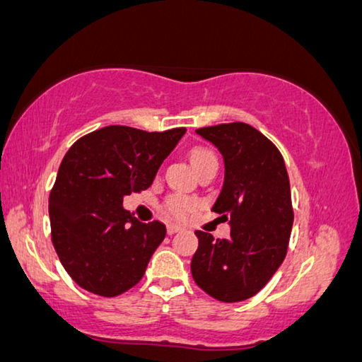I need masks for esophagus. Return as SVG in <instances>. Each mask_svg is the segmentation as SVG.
<instances>
[{
	"instance_id": "esophagus-1",
	"label": "esophagus",
	"mask_w": 362,
	"mask_h": 362,
	"mask_svg": "<svg viewBox=\"0 0 362 362\" xmlns=\"http://www.w3.org/2000/svg\"><path fill=\"white\" fill-rule=\"evenodd\" d=\"M180 230H182V228H180V226H177V224L167 226V234H175V233H180Z\"/></svg>"
}]
</instances>
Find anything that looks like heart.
Wrapping results in <instances>:
<instances>
[{
	"label": "heart",
	"mask_w": 362,
	"mask_h": 362,
	"mask_svg": "<svg viewBox=\"0 0 362 362\" xmlns=\"http://www.w3.org/2000/svg\"><path fill=\"white\" fill-rule=\"evenodd\" d=\"M188 158H190L192 167L195 169L197 174L204 169H208V167H218V156L214 154V151H211L206 146L192 148L190 153H188ZM197 206H198V202L195 198H190L185 195H170L165 198L163 209L167 214L172 216V218L182 219L195 211Z\"/></svg>",
	"instance_id": "1"
}]
</instances>
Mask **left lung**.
Masks as SVG:
<instances>
[{
  "instance_id": "1",
  "label": "left lung",
  "mask_w": 362,
  "mask_h": 362,
  "mask_svg": "<svg viewBox=\"0 0 362 362\" xmlns=\"http://www.w3.org/2000/svg\"><path fill=\"white\" fill-rule=\"evenodd\" d=\"M224 159V183L211 211L229 221L230 237L214 239L197 230L192 276L221 302L255 296L281 265L293 229L289 177L269 139L247 123L198 128Z\"/></svg>"
}]
</instances>
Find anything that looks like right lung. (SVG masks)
Listing matches in <instances>:
<instances>
[{
	"label": "right lung",
	"mask_w": 362,
	"mask_h": 362,
	"mask_svg": "<svg viewBox=\"0 0 362 362\" xmlns=\"http://www.w3.org/2000/svg\"><path fill=\"white\" fill-rule=\"evenodd\" d=\"M185 132L110 125L79 138L64 154L48 198L52 242L83 289L113 298L143 278L165 226L139 223L123 209V197L151 187Z\"/></svg>",
	"instance_id": "1"
}]
</instances>
